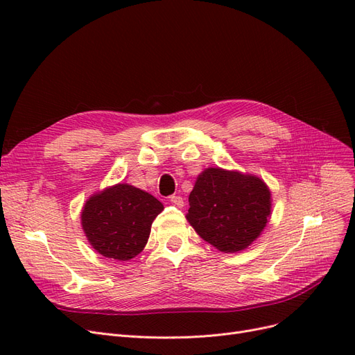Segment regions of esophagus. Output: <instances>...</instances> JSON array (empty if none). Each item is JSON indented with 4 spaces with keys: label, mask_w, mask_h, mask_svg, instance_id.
I'll return each instance as SVG.
<instances>
[{
    "label": "esophagus",
    "mask_w": 355,
    "mask_h": 355,
    "mask_svg": "<svg viewBox=\"0 0 355 355\" xmlns=\"http://www.w3.org/2000/svg\"><path fill=\"white\" fill-rule=\"evenodd\" d=\"M170 202H173L178 207H184V198H182L180 196H171Z\"/></svg>",
    "instance_id": "esophagus-1"
}]
</instances>
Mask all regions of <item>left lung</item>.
<instances>
[{"instance_id":"left-lung-1","label":"left lung","mask_w":355,"mask_h":355,"mask_svg":"<svg viewBox=\"0 0 355 355\" xmlns=\"http://www.w3.org/2000/svg\"><path fill=\"white\" fill-rule=\"evenodd\" d=\"M271 216V191L257 176L219 167L198 175L187 219L200 237L225 253L247 249Z\"/></svg>"}]
</instances>
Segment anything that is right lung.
Instances as JSON below:
<instances>
[{
  "label": "right lung",
  "instance_id": "right-lung-1",
  "mask_svg": "<svg viewBox=\"0 0 355 355\" xmlns=\"http://www.w3.org/2000/svg\"><path fill=\"white\" fill-rule=\"evenodd\" d=\"M163 204L127 184L106 188L85 201L81 225L96 252L116 261H130L144 250L151 225Z\"/></svg>",
  "mask_w": 355,
  "mask_h": 355
}]
</instances>
